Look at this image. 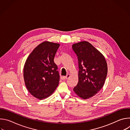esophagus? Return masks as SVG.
<instances>
[{"label":"esophagus","instance_id":"34e87169","mask_svg":"<svg viewBox=\"0 0 130 130\" xmlns=\"http://www.w3.org/2000/svg\"><path fill=\"white\" fill-rule=\"evenodd\" d=\"M69 76H70V75H69V74H67V75L66 76L62 77L61 79H62V80H65V79H67V78H68L69 77Z\"/></svg>","mask_w":130,"mask_h":130}]
</instances>
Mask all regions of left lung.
Segmentation results:
<instances>
[{"label": "left lung", "mask_w": 130, "mask_h": 130, "mask_svg": "<svg viewBox=\"0 0 130 130\" xmlns=\"http://www.w3.org/2000/svg\"><path fill=\"white\" fill-rule=\"evenodd\" d=\"M78 57L79 81L73 89L80 98L87 99L95 95L104 85L107 65L103 54L90 43L82 41L72 46Z\"/></svg>", "instance_id": "obj_1"}]
</instances>
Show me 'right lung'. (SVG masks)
<instances>
[{
	"instance_id": "obj_1",
	"label": "right lung",
	"mask_w": 130,
	"mask_h": 130,
	"mask_svg": "<svg viewBox=\"0 0 130 130\" xmlns=\"http://www.w3.org/2000/svg\"><path fill=\"white\" fill-rule=\"evenodd\" d=\"M60 44L48 41L36 47L24 67V78L30 93L40 100L50 96L58 87L60 75L54 62Z\"/></svg>"
}]
</instances>
